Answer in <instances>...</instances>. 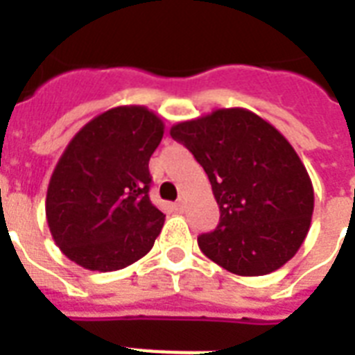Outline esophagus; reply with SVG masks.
<instances>
[{
  "label": "esophagus",
  "mask_w": 355,
  "mask_h": 355,
  "mask_svg": "<svg viewBox=\"0 0 355 355\" xmlns=\"http://www.w3.org/2000/svg\"><path fill=\"white\" fill-rule=\"evenodd\" d=\"M175 210H177V211H184V210H186V200L178 199L177 202H175Z\"/></svg>",
  "instance_id": "1"
}]
</instances>
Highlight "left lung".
Masks as SVG:
<instances>
[{"label":"left lung","instance_id":"left-lung-1","mask_svg":"<svg viewBox=\"0 0 355 355\" xmlns=\"http://www.w3.org/2000/svg\"><path fill=\"white\" fill-rule=\"evenodd\" d=\"M171 138L202 166L221 211L216 230L197 239L205 256L239 276L287 263L313 216V186L291 144L245 108L178 123Z\"/></svg>","mask_w":355,"mask_h":355}]
</instances>
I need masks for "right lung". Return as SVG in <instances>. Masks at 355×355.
Segmentation results:
<instances>
[{
    "mask_svg": "<svg viewBox=\"0 0 355 355\" xmlns=\"http://www.w3.org/2000/svg\"><path fill=\"white\" fill-rule=\"evenodd\" d=\"M162 136V119L132 105L103 112L69 141L49 180L46 216L71 261L108 272L153 248L166 219L149 199V160Z\"/></svg>",
    "mask_w": 355,
    "mask_h": 355,
    "instance_id": "obj_1",
    "label": "right lung"
}]
</instances>
